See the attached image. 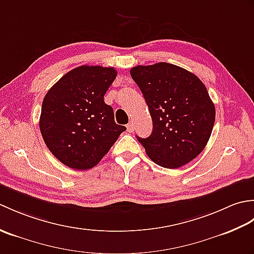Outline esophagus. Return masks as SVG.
I'll return each instance as SVG.
<instances>
[{"label": "esophagus", "instance_id": "esophagus-1", "mask_svg": "<svg viewBox=\"0 0 254 254\" xmlns=\"http://www.w3.org/2000/svg\"><path fill=\"white\" fill-rule=\"evenodd\" d=\"M134 127H134V123H133V122H130V123H128L127 126V132H133V131H134Z\"/></svg>", "mask_w": 254, "mask_h": 254}]
</instances>
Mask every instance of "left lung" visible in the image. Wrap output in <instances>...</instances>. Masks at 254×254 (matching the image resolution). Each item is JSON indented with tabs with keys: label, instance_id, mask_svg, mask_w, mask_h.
Listing matches in <instances>:
<instances>
[{
	"label": "left lung",
	"instance_id": "8db88e82",
	"mask_svg": "<svg viewBox=\"0 0 254 254\" xmlns=\"http://www.w3.org/2000/svg\"><path fill=\"white\" fill-rule=\"evenodd\" d=\"M153 120L147 138L137 137L148 157L164 168L190 163L206 146L215 122V106L196 75L160 62L131 68Z\"/></svg>",
	"mask_w": 254,
	"mask_h": 254
}]
</instances>
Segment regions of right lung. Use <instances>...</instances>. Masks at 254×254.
I'll list each match as a JSON object with an SVG mask.
<instances>
[{"label":"right lung","instance_id":"1","mask_svg":"<svg viewBox=\"0 0 254 254\" xmlns=\"http://www.w3.org/2000/svg\"><path fill=\"white\" fill-rule=\"evenodd\" d=\"M117 71L82 65L67 72L46 94L39 127L50 152L76 170L95 167L127 130L115 122L104 96Z\"/></svg>","mask_w":254,"mask_h":254}]
</instances>
